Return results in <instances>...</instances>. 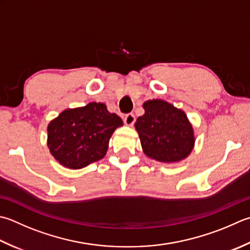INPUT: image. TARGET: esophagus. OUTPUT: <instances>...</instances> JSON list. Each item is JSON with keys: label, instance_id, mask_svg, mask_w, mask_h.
Here are the masks:
<instances>
[{"label": "esophagus", "instance_id": "34e87169", "mask_svg": "<svg viewBox=\"0 0 250 250\" xmlns=\"http://www.w3.org/2000/svg\"><path fill=\"white\" fill-rule=\"evenodd\" d=\"M124 121H125V124L126 125H132L134 124V121H135V116L133 114H126L125 116Z\"/></svg>", "mask_w": 250, "mask_h": 250}]
</instances>
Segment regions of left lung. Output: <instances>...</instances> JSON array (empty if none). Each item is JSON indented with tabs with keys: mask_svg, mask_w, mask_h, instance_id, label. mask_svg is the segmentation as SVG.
Instances as JSON below:
<instances>
[{
	"mask_svg": "<svg viewBox=\"0 0 250 250\" xmlns=\"http://www.w3.org/2000/svg\"><path fill=\"white\" fill-rule=\"evenodd\" d=\"M145 114L136 119L141 145L147 157L178 163L190 154L195 143L193 126L185 112L163 100L143 104Z\"/></svg>",
	"mask_w": 250,
	"mask_h": 250,
	"instance_id": "8db88e82",
	"label": "left lung"
}]
</instances>
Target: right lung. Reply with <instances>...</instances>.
<instances>
[{
    "label": "right lung",
    "instance_id": "right-lung-1",
    "mask_svg": "<svg viewBox=\"0 0 250 250\" xmlns=\"http://www.w3.org/2000/svg\"><path fill=\"white\" fill-rule=\"evenodd\" d=\"M124 125L103 103L66 109L47 125V146L63 167L81 169L102 159L114 131Z\"/></svg>",
    "mask_w": 250,
    "mask_h": 250
}]
</instances>
